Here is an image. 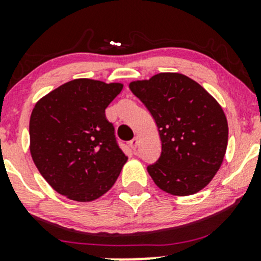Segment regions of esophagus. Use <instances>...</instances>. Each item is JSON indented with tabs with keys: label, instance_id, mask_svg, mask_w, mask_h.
I'll return each mask as SVG.
<instances>
[{
	"label": "esophagus",
	"instance_id": "34e87169",
	"mask_svg": "<svg viewBox=\"0 0 261 261\" xmlns=\"http://www.w3.org/2000/svg\"><path fill=\"white\" fill-rule=\"evenodd\" d=\"M139 145H140V141H139V139H137V137H134V139L130 141V147L133 148L134 151H136L137 147H139Z\"/></svg>",
	"mask_w": 261,
	"mask_h": 261
}]
</instances>
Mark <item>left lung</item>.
<instances>
[{
  "label": "left lung",
  "mask_w": 261,
  "mask_h": 261,
  "mask_svg": "<svg viewBox=\"0 0 261 261\" xmlns=\"http://www.w3.org/2000/svg\"><path fill=\"white\" fill-rule=\"evenodd\" d=\"M128 87L160 134L161 155L147 167L154 184L176 196L205 188L220 169L228 142V124L217 100L181 73H158Z\"/></svg>",
  "instance_id": "obj_1"
}]
</instances>
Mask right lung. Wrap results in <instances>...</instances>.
<instances>
[{"label":"right lung","instance_id":"1","mask_svg":"<svg viewBox=\"0 0 261 261\" xmlns=\"http://www.w3.org/2000/svg\"><path fill=\"white\" fill-rule=\"evenodd\" d=\"M121 83L79 79L35 104L29 121L31 153L54 190L74 201H93L116 181L127 157L106 109Z\"/></svg>","mask_w":261,"mask_h":261}]
</instances>
